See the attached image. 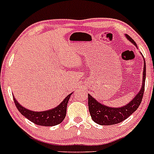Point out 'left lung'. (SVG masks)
Here are the masks:
<instances>
[{"label": "left lung", "mask_w": 154, "mask_h": 154, "mask_svg": "<svg viewBox=\"0 0 154 154\" xmlns=\"http://www.w3.org/2000/svg\"><path fill=\"white\" fill-rule=\"evenodd\" d=\"M128 40H130L133 44L136 45V42L128 35H126ZM143 83L141 89L137 96L133 98V100L126 104V106L119 108L109 107L99 103L94 99L92 96L88 95V104H89V113L91 115L92 120L95 123L102 126H109L119 123L128 118L131 114L137 109L141 102L145 89V80H146V63L144 61L143 73Z\"/></svg>", "instance_id": "1"}]
</instances>
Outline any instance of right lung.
Masks as SVG:
<instances>
[{
  "instance_id": "add662e5",
  "label": "right lung",
  "mask_w": 154,
  "mask_h": 154,
  "mask_svg": "<svg viewBox=\"0 0 154 154\" xmlns=\"http://www.w3.org/2000/svg\"><path fill=\"white\" fill-rule=\"evenodd\" d=\"M71 94L66 96L65 99L58 106L51 109L47 110V111H42V112H35V111L27 109L26 108H24L21 105L19 104L14 97V101L19 112L27 119H29L31 122L39 126H52L61 123L65 119L66 116L67 105Z\"/></svg>"
}]
</instances>
